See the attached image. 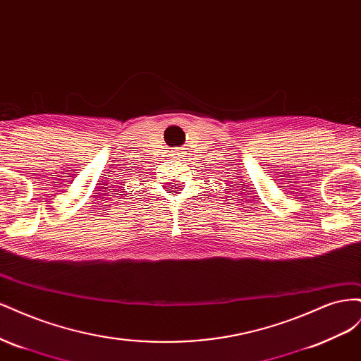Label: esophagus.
<instances>
[{"label": "esophagus", "instance_id": "34e87169", "mask_svg": "<svg viewBox=\"0 0 361 361\" xmlns=\"http://www.w3.org/2000/svg\"><path fill=\"white\" fill-rule=\"evenodd\" d=\"M173 154H174V157H182V149H176V150H173Z\"/></svg>", "mask_w": 361, "mask_h": 361}]
</instances>
